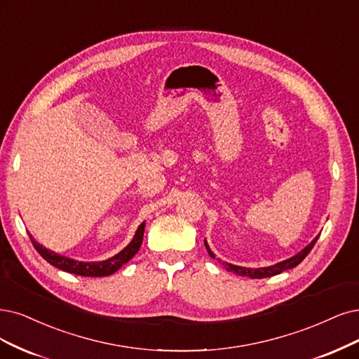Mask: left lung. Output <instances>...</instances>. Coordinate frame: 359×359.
I'll return each instance as SVG.
<instances>
[{
    "label": "left lung",
    "instance_id": "8db88e82",
    "mask_svg": "<svg viewBox=\"0 0 359 359\" xmlns=\"http://www.w3.org/2000/svg\"><path fill=\"white\" fill-rule=\"evenodd\" d=\"M318 238H320V235H316L306 247H304L303 250H300L299 253L294 255L293 257L285 259V260H283V262H278V263L271 264V266H266V268H244V266H236V264H232V263H228V262H224L223 266L226 268V271L233 272V273L240 275V276L255 278V280H257V278H269V276L278 275V273H281V272H284V271H287V269H293L294 266H297V264L309 255V251L313 248L315 243L318 241ZM204 244H205V248H207V251H208L210 257H211V259H216V255H215L213 251H211V248L208 247L207 240H204Z\"/></svg>",
    "mask_w": 359,
    "mask_h": 359
}]
</instances>
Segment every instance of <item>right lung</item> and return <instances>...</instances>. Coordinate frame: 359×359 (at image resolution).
<instances>
[{"mask_svg":"<svg viewBox=\"0 0 359 359\" xmlns=\"http://www.w3.org/2000/svg\"><path fill=\"white\" fill-rule=\"evenodd\" d=\"M143 232H144V222H142L139 224V228L133 236V240L130 241V244L127 247H124L119 253H116L115 256L102 260V262H79L71 257L62 256L59 253H55L48 248H46L44 245H41L39 243H36L34 240V236L29 235L31 241L35 247V250L38 251L39 255L44 260H47L53 266H56L57 269H62L65 272L69 273H75V275H81V276H108L115 273L119 268L123 266L124 263H127L133 256H135L143 241Z\"/></svg>","mask_w":359,"mask_h":359,"instance_id":"add662e5","label":"right lung"}]
</instances>
